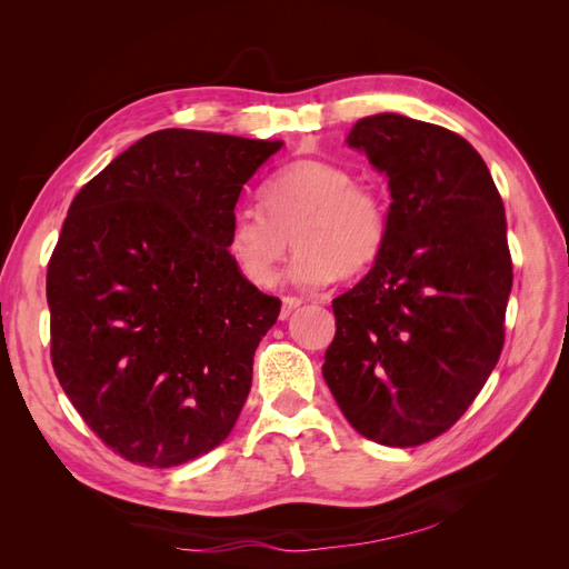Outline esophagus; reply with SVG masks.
<instances>
[{
	"label": "esophagus",
	"instance_id": "esophagus-1",
	"mask_svg": "<svg viewBox=\"0 0 569 569\" xmlns=\"http://www.w3.org/2000/svg\"><path fill=\"white\" fill-rule=\"evenodd\" d=\"M301 299H297V297H284L282 299V311H280V320H287L291 313H295V311H299V308H301Z\"/></svg>",
	"mask_w": 569,
	"mask_h": 569
}]
</instances>
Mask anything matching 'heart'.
<instances>
[{
    "instance_id": "1",
    "label": "heart",
    "mask_w": 569,
    "mask_h": 569,
    "mask_svg": "<svg viewBox=\"0 0 569 569\" xmlns=\"http://www.w3.org/2000/svg\"><path fill=\"white\" fill-rule=\"evenodd\" d=\"M266 216L239 209L230 218L226 251L237 272L253 287H272L289 253L299 249L291 274L303 287L372 268L387 247L389 211L375 187L353 182V173L332 161L306 159L266 182Z\"/></svg>"
}]
</instances>
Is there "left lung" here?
Listing matches in <instances>:
<instances>
[{"mask_svg":"<svg viewBox=\"0 0 569 569\" xmlns=\"http://www.w3.org/2000/svg\"><path fill=\"white\" fill-rule=\"evenodd\" d=\"M347 144L389 180V239L332 301L322 377L358 435L420 446L443 435L489 380L512 287L506 209L460 134L399 113L360 118Z\"/></svg>","mask_w":569,"mask_h":569,"instance_id":"8db88e82","label":"left lung"}]
</instances>
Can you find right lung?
I'll use <instances>...</instances> for the list:
<instances>
[{
	"instance_id": "right-lung-1",
	"label": "right lung",
	"mask_w": 569,
	"mask_h": 569,
	"mask_svg": "<svg viewBox=\"0 0 569 569\" xmlns=\"http://www.w3.org/2000/svg\"><path fill=\"white\" fill-rule=\"evenodd\" d=\"M282 140L159 130L84 184L47 268L51 363L109 449L176 468L228 439L280 316L226 234Z\"/></svg>"
}]
</instances>
